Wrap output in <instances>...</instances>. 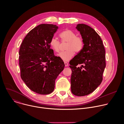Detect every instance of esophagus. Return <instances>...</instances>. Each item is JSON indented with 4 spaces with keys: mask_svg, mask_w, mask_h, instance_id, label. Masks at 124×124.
Here are the masks:
<instances>
[{
    "mask_svg": "<svg viewBox=\"0 0 124 124\" xmlns=\"http://www.w3.org/2000/svg\"><path fill=\"white\" fill-rule=\"evenodd\" d=\"M64 64H65V65L66 67H68L69 66V64L67 62H64Z\"/></svg>",
    "mask_w": 124,
    "mask_h": 124,
    "instance_id": "34e87169",
    "label": "esophagus"
}]
</instances>
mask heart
Here are the masks:
<instances>
[{"label": "heart", "mask_w": 124, "mask_h": 124, "mask_svg": "<svg viewBox=\"0 0 124 124\" xmlns=\"http://www.w3.org/2000/svg\"><path fill=\"white\" fill-rule=\"evenodd\" d=\"M59 36L62 43L67 44L66 46V51L60 53L58 55L65 61H69L74 56L75 52L79 53L83 47V41L81 37L77 36V34L72 30L68 29L61 32ZM50 44L53 50L56 53L60 52L61 43L55 37L51 38Z\"/></svg>", "instance_id": "obj_1"}]
</instances>
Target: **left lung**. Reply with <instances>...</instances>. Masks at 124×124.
Instances as JSON below:
<instances>
[{"mask_svg": "<svg viewBox=\"0 0 124 124\" xmlns=\"http://www.w3.org/2000/svg\"><path fill=\"white\" fill-rule=\"evenodd\" d=\"M84 44L81 52L70 62L72 73L71 91L82 96L93 93L101 83L106 67L105 49L101 37L88 25L78 24Z\"/></svg>", "mask_w": 124, "mask_h": 124, "instance_id": "1", "label": "left lung"}]
</instances>
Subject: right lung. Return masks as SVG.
Returning a JSON list of instances; mask_svg holds the SVG:
<instances>
[{
  "mask_svg": "<svg viewBox=\"0 0 124 124\" xmlns=\"http://www.w3.org/2000/svg\"><path fill=\"white\" fill-rule=\"evenodd\" d=\"M58 27L40 24L26 35L19 52L20 76L27 86L40 94H48L54 89L55 80L65 64L54 55L50 41Z\"/></svg>",
  "mask_w": 124,
  "mask_h": 124,
  "instance_id": "obj_1",
  "label": "right lung"
}]
</instances>
